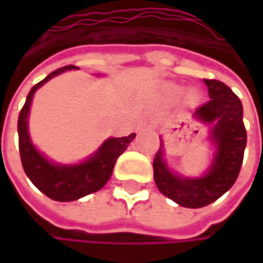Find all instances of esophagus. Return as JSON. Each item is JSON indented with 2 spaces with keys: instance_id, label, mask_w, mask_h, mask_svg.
I'll list each match as a JSON object with an SVG mask.
<instances>
[{
  "instance_id": "esophagus-1",
  "label": "esophagus",
  "mask_w": 263,
  "mask_h": 263,
  "mask_svg": "<svg viewBox=\"0 0 263 263\" xmlns=\"http://www.w3.org/2000/svg\"><path fill=\"white\" fill-rule=\"evenodd\" d=\"M152 123H154V121H152V118H149V117H145V118H143V120L140 121V126H142V127L152 126Z\"/></svg>"
}]
</instances>
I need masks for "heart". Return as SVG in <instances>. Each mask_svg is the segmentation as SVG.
<instances>
[{
  "mask_svg": "<svg viewBox=\"0 0 263 263\" xmlns=\"http://www.w3.org/2000/svg\"><path fill=\"white\" fill-rule=\"evenodd\" d=\"M196 98H197V95L195 90H190V92H189V99H190V101H195Z\"/></svg>",
  "mask_w": 263,
  "mask_h": 263,
  "instance_id": "obj_1",
  "label": "heart"
}]
</instances>
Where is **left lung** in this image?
Returning <instances> with one entry per match:
<instances>
[{"instance_id": "obj_1", "label": "left lung", "mask_w": 263, "mask_h": 263, "mask_svg": "<svg viewBox=\"0 0 263 263\" xmlns=\"http://www.w3.org/2000/svg\"><path fill=\"white\" fill-rule=\"evenodd\" d=\"M209 102L193 112L199 123L211 127L212 161L199 177L174 173L165 161L164 140L154 159V178L159 192L180 206L202 208L215 202L237 180L248 142L243 124V105L238 96L222 82L203 79Z\"/></svg>"}]
</instances>
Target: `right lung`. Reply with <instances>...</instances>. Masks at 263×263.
I'll use <instances>...</instances> for the list:
<instances>
[{"instance_id":"1","label":"right lung","mask_w":263,"mask_h":263,"mask_svg":"<svg viewBox=\"0 0 263 263\" xmlns=\"http://www.w3.org/2000/svg\"><path fill=\"white\" fill-rule=\"evenodd\" d=\"M77 68L76 66L58 68L32 87L17 121L18 151L26 176L44 195L58 202H73L102 189L112 174L117 158L136 137L135 133L126 137H108L90 157L77 164H58L37 151L29 135V112L33 95L52 77Z\"/></svg>"}]
</instances>
